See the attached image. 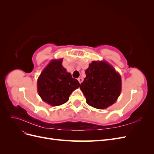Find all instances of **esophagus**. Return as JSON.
<instances>
[{
    "label": "esophagus",
    "instance_id": "34e87169",
    "mask_svg": "<svg viewBox=\"0 0 154 154\" xmlns=\"http://www.w3.org/2000/svg\"><path fill=\"white\" fill-rule=\"evenodd\" d=\"M78 80L79 82H80V83H81L83 81V79L82 78H78Z\"/></svg>",
    "mask_w": 154,
    "mask_h": 154
}]
</instances>
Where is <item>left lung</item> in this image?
I'll return each mask as SVG.
<instances>
[{
	"label": "left lung",
	"mask_w": 154,
	"mask_h": 154,
	"mask_svg": "<svg viewBox=\"0 0 154 154\" xmlns=\"http://www.w3.org/2000/svg\"><path fill=\"white\" fill-rule=\"evenodd\" d=\"M85 74L80 89L88 105L104 109L117 101L122 91V77L113 66L104 60L93 61Z\"/></svg>",
	"instance_id": "8db88e82"
}]
</instances>
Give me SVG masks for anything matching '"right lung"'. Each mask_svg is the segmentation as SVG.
<instances>
[{
    "label": "right lung",
    "mask_w": 154,
    "mask_h": 154,
    "mask_svg": "<svg viewBox=\"0 0 154 154\" xmlns=\"http://www.w3.org/2000/svg\"><path fill=\"white\" fill-rule=\"evenodd\" d=\"M63 58L54 59L41 72L37 80V91L44 102L51 106H59L69 100L72 91L80 87L62 66Z\"/></svg>",
    "instance_id": "add662e5"
}]
</instances>
